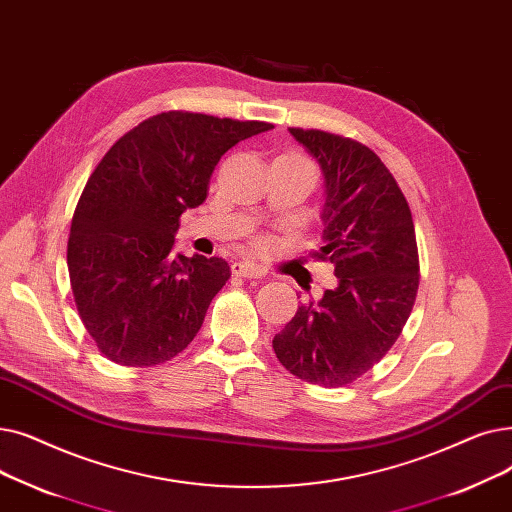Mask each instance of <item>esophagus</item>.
Here are the masks:
<instances>
[{"label": "esophagus", "mask_w": 512, "mask_h": 512, "mask_svg": "<svg viewBox=\"0 0 512 512\" xmlns=\"http://www.w3.org/2000/svg\"><path fill=\"white\" fill-rule=\"evenodd\" d=\"M231 271H233V275L246 277V279H260V277L266 275V271L262 269V266H258V264H254V262H248V260L233 262Z\"/></svg>", "instance_id": "esophagus-1"}]
</instances>
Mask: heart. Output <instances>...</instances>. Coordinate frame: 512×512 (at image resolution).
Wrapping results in <instances>:
<instances>
[{
    "label": "heart",
    "instance_id": "heart-1",
    "mask_svg": "<svg viewBox=\"0 0 512 512\" xmlns=\"http://www.w3.org/2000/svg\"><path fill=\"white\" fill-rule=\"evenodd\" d=\"M291 156H296V154H291ZM300 158H302V156H300ZM304 160H306V158H304Z\"/></svg>",
    "mask_w": 512,
    "mask_h": 512
}]
</instances>
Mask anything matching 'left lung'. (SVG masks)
<instances>
[{"label": "left lung", "mask_w": 512, "mask_h": 512, "mask_svg": "<svg viewBox=\"0 0 512 512\" xmlns=\"http://www.w3.org/2000/svg\"><path fill=\"white\" fill-rule=\"evenodd\" d=\"M289 133L323 168L325 246L310 256L335 266L337 285L298 306L273 350L291 375L344 387L389 352L415 306V225L394 175L367 145L319 129Z\"/></svg>", "instance_id": "left-lung-1"}]
</instances>
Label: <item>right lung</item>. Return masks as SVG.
I'll list each match as a JSON object with an SVG mask.
<instances>
[{"mask_svg":"<svg viewBox=\"0 0 512 512\" xmlns=\"http://www.w3.org/2000/svg\"><path fill=\"white\" fill-rule=\"evenodd\" d=\"M269 129L168 110L125 133L95 166L72 214L66 260L81 321L108 360L156 367L198 335L231 269L216 256L175 254L179 218L206 200L227 150Z\"/></svg>","mask_w":512,"mask_h":512,"instance_id":"obj_1","label":"right lung"}]
</instances>
